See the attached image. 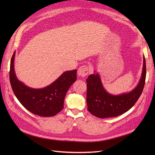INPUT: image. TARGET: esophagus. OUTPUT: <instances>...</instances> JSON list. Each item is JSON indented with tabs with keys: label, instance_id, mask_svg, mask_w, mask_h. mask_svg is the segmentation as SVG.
<instances>
[{
	"label": "esophagus",
	"instance_id": "obj_1",
	"mask_svg": "<svg viewBox=\"0 0 155 155\" xmlns=\"http://www.w3.org/2000/svg\"><path fill=\"white\" fill-rule=\"evenodd\" d=\"M89 73L88 67L85 65H83V66H81L78 70V75L79 77H84L87 76Z\"/></svg>",
	"mask_w": 155,
	"mask_h": 155
}]
</instances>
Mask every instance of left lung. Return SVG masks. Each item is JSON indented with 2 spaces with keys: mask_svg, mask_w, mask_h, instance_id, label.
<instances>
[{
  "mask_svg": "<svg viewBox=\"0 0 155 155\" xmlns=\"http://www.w3.org/2000/svg\"><path fill=\"white\" fill-rule=\"evenodd\" d=\"M146 74V61L143 56V71L139 84L130 92L118 95L110 94L105 90L98 73L90 75L86 80L88 110L99 118L116 117L128 111L143 92Z\"/></svg>",
  "mask_w": 155,
  "mask_h": 155,
  "instance_id": "8db88e82",
  "label": "left lung"
}]
</instances>
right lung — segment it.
<instances>
[{"mask_svg": "<svg viewBox=\"0 0 155 155\" xmlns=\"http://www.w3.org/2000/svg\"><path fill=\"white\" fill-rule=\"evenodd\" d=\"M15 52L11 60L9 78L12 91L27 110L41 117H52L63 109L64 99L70 86L77 80V70L67 71L43 88L35 89L17 78L14 68Z\"/></svg>", "mask_w": 155, "mask_h": 155, "instance_id": "add662e5", "label": "right lung"}]
</instances>
